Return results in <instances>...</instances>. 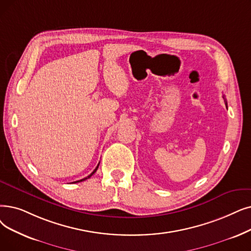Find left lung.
Wrapping results in <instances>:
<instances>
[{
	"instance_id": "left-lung-1",
	"label": "left lung",
	"mask_w": 251,
	"mask_h": 251,
	"mask_svg": "<svg viewBox=\"0 0 251 251\" xmlns=\"http://www.w3.org/2000/svg\"><path fill=\"white\" fill-rule=\"evenodd\" d=\"M224 100H225V97H224ZM225 102H226V100H225Z\"/></svg>"
}]
</instances>
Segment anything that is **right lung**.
Wrapping results in <instances>:
<instances>
[{
  "label": "right lung",
  "instance_id": "right-lung-1",
  "mask_svg": "<svg viewBox=\"0 0 251 251\" xmlns=\"http://www.w3.org/2000/svg\"><path fill=\"white\" fill-rule=\"evenodd\" d=\"M99 166H100V163H99V165H97L96 166V168L93 170V172L91 173V174H89V176H87V177H85V178H83V179H80V180H77V181H74V182H80V181H83V180H86V179H88V178H90L92 176H93V174L96 172V170H97V168H99Z\"/></svg>",
  "mask_w": 251,
  "mask_h": 251
}]
</instances>
